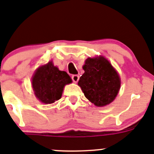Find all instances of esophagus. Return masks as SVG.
Masks as SVG:
<instances>
[{
	"mask_svg": "<svg viewBox=\"0 0 154 154\" xmlns=\"http://www.w3.org/2000/svg\"><path fill=\"white\" fill-rule=\"evenodd\" d=\"M71 78H72V80H73V81H74V83H77V81L79 80V78H80V77H79V76L77 75V74H74V75L72 76Z\"/></svg>",
	"mask_w": 154,
	"mask_h": 154,
	"instance_id": "1",
	"label": "esophagus"
}]
</instances>
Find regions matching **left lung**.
<instances>
[{
    "label": "left lung",
    "instance_id": "left-lung-1",
    "mask_svg": "<svg viewBox=\"0 0 154 154\" xmlns=\"http://www.w3.org/2000/svg\"><path fill=\"white\" fill-rule=\"evenodd\" d=\"M83 69L78 85L86 98L97 106L111 103L118 94L120 80L110 62L103 57L87 58Z\"/></svg>",
    "mask_w": 154,
    "mask_h": 154
}]
</instances>
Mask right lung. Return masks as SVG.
<instances>
[{
	"label": "right lung",
	"instance_id": "right-lung-1",
	"mask_svg": "<svg viewBox=\"0 0 154 154\" xmlns=\"http://www.w3.org/2000/svg\"><path fill=\"white\" fill-rule=\"evenodd\" d=\"M72 82L67 72L59 70L52 62L39 67L32 79L35 95L44 103H52L60 99L63 87Z\"/></svg>",
	"mask_w": 154,
	"mask_h": 154
}]
</instances>
